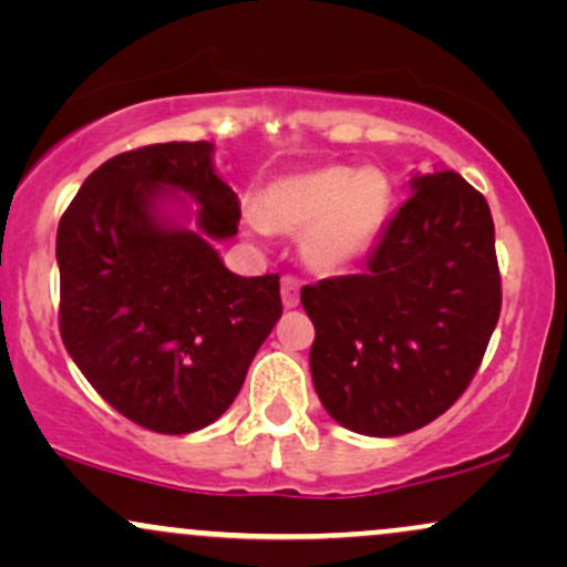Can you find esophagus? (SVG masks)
Here are the masks:
<instances>
[{
	"label": "esophagus",
	"instance_id": "1",
	"mask_svg": "<svg viewBox=\"0 0 567 567\" xmlns=\"http://www.w3.org/2000/svg\"><path fill=\"white\" fill-rule=\"evenodd\" d=\"M298 290H301V282L296 277H282V303L285 309H296L298 306Z\"/></svg>",
	"mask_w": 567,
	"mask_h": 567
}]
</instances>
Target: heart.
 Here are the masks:
<instances>
[{
	"instance_id": "1",
	"label": "heart",
	"mask_w": 567,
	"mask_h": 567,
	"mask_svg": "<svg viewBox=\"0 0 567 567\" xmlns=\"http://www.w3.org/2000/svg\"><path fill=\"white\" fill-rule=\"evenodd\" d=\"M394 188L381 171L330 165L279 178L264 192L261 216L250 213V231H306L303 258L330 275L362 258L386 226Z\"/></svg>"
}]
</instances>
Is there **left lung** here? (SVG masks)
Masks as SVG:
<instances>
[{
    "instance_id": "obj_1",
    "label": "left lung",
    "mask_w": 567,
    "mask_h": 567,
    "mask_svg": "<svg viewBox=\"0 0 567 567\" xmlns=\"http://www.w3.org/2000/svg\"><path fill=\"white\" fill-rule=\"evenodd\" d=\"M362 275L306 285L317 396L341 426L400 437L464 394L496 330L491 207L458 173L413 175Z\"/></svg>"
}]
</instances>
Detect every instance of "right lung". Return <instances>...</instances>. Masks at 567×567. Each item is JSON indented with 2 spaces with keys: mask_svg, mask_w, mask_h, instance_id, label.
<instances>
[{
  "mask_svg": "<svg viewBox=\"0 0 567 567\" xmlns=\"http://www.w3.org/2000/svg\"><path fill=\"white\" fill-rule=\"evenodd\" d=\"M200 205L198 229L164 216ZM239 199L213 143H154L87 175L58 224L63 347L125 419L188 434L226 413L279 317V275L239 277L213 243L237 234Z\"/></svg>",
  "mask_w": 567,
  "mask_h": 567,
  "instance_id": "right-lung-1",
  "label": "right lung"
}]
</instances>
